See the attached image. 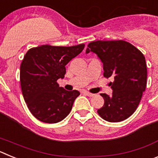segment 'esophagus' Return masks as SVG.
<instances>
[{
  "mask_svg": "<svg viewBox=\"0 0 158 158\" xmlns=\"http://www.w3.org/2000/svg\"><path fill=\"white\" fill-rule=\"evenodd\" d=\"M83 93H84V94L87 95L88 96H90V97H91V96H94V94H93V93H89V92H87V91H83Z\"/></svg>",
  "mask_w": 158,
  "mask_h": 158,
  "instance_id": "1",
  "label": "esophagus"
}]
</instances>
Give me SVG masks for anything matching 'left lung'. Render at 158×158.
Segmentation results:
<instances>
[{
    "label": "left lung",
    "mask_w": 158,
    "mask_h": 158,
    "mask_svg": "<svg viewBox=\"0 0 158 158\" xmlns=\"http://www.w3.org/2000/svg\"><path fill=\"white\" fill-rule=\"evenodd\" d=\"M97 54L104 66V77H112L110 82L112 95L101 93L104 106L99 115L111 123L129 118L139 106L147 79L146 58L135 46L124 40L97 41L89 43L86 53Z\"/></svg>",
    "instance_id": "1"
}]
</instances>
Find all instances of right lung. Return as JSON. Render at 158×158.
Returning <instances> with one entry per match:
<instances>
[{
	"label": "right lung",
	"mask_w": 158,
	"mask_h": 158,
	"mask_svg": "<svg viewBox=\"0 0 158 158\" xmlns=\"http://www.w3.org/2000/svg\"><path fill=\"white\" fill-rule=\"evenodd\" d=\"M85 44L72 47L42 45L28 50L20 65L22 94L37 119L56 123L69 115L77 90L66 91L57 81L65 74V65L77 56Z\"/></svg>",
	"instance_id": "right-lung-1"
}]
</instances>
